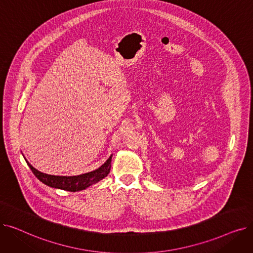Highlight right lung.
Wrapping results in <instances>:
<instances>
[{"label": "right lung", "mask_w": 253, "mask_h": 253, "mask_svg": "<svg viewBox=\"0 0 253 253\" xmlns=\"http://www.w3.org/2000/svg\"><path fill=\"white\" fill-rule=\"evenodd\" d=\"M112 157L111 156L106 162L100 166L98 169L88 172V173L85 174H80L77 176H56V175H49L46 173H43V172H40L36 168H34L28 161L29 167L33 171V173L36 175V177L41 180L43 183L49 185V187L52 188H56V189H61L64 191H69V192H77V191H82L88 188L89 185L96 183L105 176H108L111 170V161H112Z\"/></svg>", "instance_id": "add662e5"}]
</instances>
